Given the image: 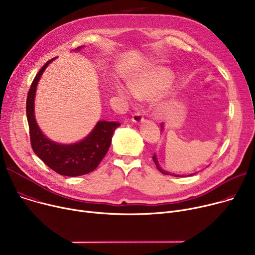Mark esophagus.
I'll use <instances>...</instances> for the list:
<instances>
[{
  "label": "esophagus",
  "instance_id": "1",
  "mask_svg": "<svg viewBox=\"0 0 255 255\" xmlns=\"http://www.w3.org/2000/svg\"><path fill=\"white\" fill-rule=\"evenodd\" d=\"M131 121H132V123H134V124H141V123L144 122V117H143V115H142L140 112L133 113V114H132V117H131Z\"/></svg>",
  "mask_w": 255,
  "mask_h": 255
}]
</instances>
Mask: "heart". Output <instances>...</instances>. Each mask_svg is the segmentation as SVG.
<instances>
[{
  "label": "heart",
  "instance_id": "1",
  "mask_svg": "<svg viewBox=\"0 0 255 255\" xmlns=\"http://www.w3.org/2000/svg\"><path fill=\"white\" fill-rule=\"evenodd\" d=\"M172 81L170 71L164 67H158L153 70L142 73L133 78L129 83V87H117V93L123 97L129 99L132 96L138 98H152L165 90ZM166 104L158 102L156 104L157 110H163Z\"/></svg>",
  "mask_w": 255,
  "mask_h": 255
}]
</instances>
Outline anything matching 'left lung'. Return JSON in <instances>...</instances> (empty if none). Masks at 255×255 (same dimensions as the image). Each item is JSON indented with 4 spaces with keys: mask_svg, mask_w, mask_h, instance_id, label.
<instances>
[{
    "mask_svg": "<svg viewBox=\"0 0 255 255\" xmlns=\"http://www.w3.org/2000/svg\"><path fill=\"white\" fill-rule=\"evenodd\" d=\"M161 127V129H163V124L160 126ZM153 161L155 162V164H156V166H157V168L159 169V171L160 172H162L163 174H167V175H174V177H190V175H193L194 173H191V174H187V175H184V174H173V173H170V172H168V171H166V170H163L161 167H160V165H159V163H158V160H157V157H156V155L154 154V156H153Z\"/></svg>",
    "mask_w": 255,
    "mask_h": 255,
    "instance_id": "obj_1",
    "label": "left lung"
}]
</instances>
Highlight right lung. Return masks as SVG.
I'll list each match as a JSON object with an SVG mask.
<instances>
[{"instance_id":"obj_1","label":"right lung","mask_w":255,"mask_h":255,"mask_svg":"<svg viewBox=\"0 0 255 255\" xmlns=\"http://www.w3.org/2000/svg\"><path fill=\"white\" fill-rule=\"evenodd\" d=\"M83 47H78L74 51L81 50ZM54 59L55 58L48 61L35 75L27 95L26 116L30 143L37 157L51 169L61 175L77 177L93 171L99 165L110 147L115 128L121 125L114 122L99 121L85 139L73 144H59L46 136L35 121L34 97L38 81Z\"/></svg>"}]
</instances>
